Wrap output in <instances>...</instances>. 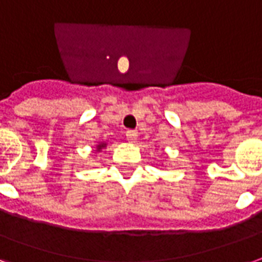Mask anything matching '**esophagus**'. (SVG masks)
<instances>
[{
	"mask_svg": "<svg viewBox=\"0 0 262 262\" xmlns=\"http://www.w3.org/2000/svg\"><path fill=\"white\" fill-rule=\"evenodd\" d=\"M125 137H127V141H128V142H135L137 138H138V133H137L135 129H128V131L125 133Z\"/></svg>",
	"mask_w": 262,
	"mask_h": 262,
	"instance_id": "34e87169",
	"label": "esophagus"
}]
</instances>
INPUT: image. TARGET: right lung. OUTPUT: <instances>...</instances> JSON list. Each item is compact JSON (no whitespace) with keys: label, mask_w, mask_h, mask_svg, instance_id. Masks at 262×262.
Returning a JSON list of instances; mask_svg holds the SVG:
<instances>
[{"label":"right lung","mask_w":262,"mask_h":262,"mask_svg":"<svg viewBox=\"0 0 262 262\" xmlns=\"http://www.w3.org/2000/svg\"><path fill=\"white\" fill-rule=\"evenodd\" d=\"M106 146H107V144H106V142H99V144L96 145V152H100V150L102 149H104V148H106Z\"/></svg>","instance_id":"right-lung-1"}]
</instances>
